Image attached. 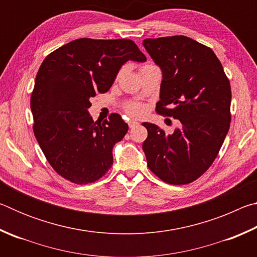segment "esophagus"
Segmentation results:
<instances>
[{
	"label": "esophagus",
	"instance_id": "34e87169",
	"mask_svg": "<svg viewBox=\"0 0 257 257\" xmlns=\"http://www.w3.org/2000/svg\"><path fill=\"white\" fill-rule=\"evenodd\" d=\"M128 124H129L130 128H133V127H135V125H137L138 122H137V121H135V120H130L129 122H128Z\"/></svg>",
	"mask_w": 257,
	"mask_h": 257
}]
</instances>
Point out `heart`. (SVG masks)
I'll use <instances>...</instances> for the list:
<instances>
[{
	"instance_id": "1",
	"label": "heart",
	"mask_w": 257,
	"mask_h": 257,
	"mask_svg": "<svg viewBox=\"0 0 257 257\" xmlns=\"http://www.w3.org/2000/svg\"><path fill=\"white\" fill-rule=\"evenodd\" d=\"M147 66H151V64H145L144 67H147ZM125 111H127L130 115L139 116L144 113V107H143L141 104H137V103L129 104V105L125 106Z\"/></svg>"
}]
</instances>
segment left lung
<instances>
[{
    "label": "left lung",
    "mask_w": 257,
    "mask_h": 257,
    "mask_svg": "<svg viewBox=\"0 0 257 257\" xmlns=\"http://www.w3.org/2000/svg\"><path fill=\"white\" fill-rule=\"evenodd\" d=\"M143 45L162 70L156 112L180 121L171 135L143 123L147 165L164 182L189 184L211 167L229 132V79L214 52L189 37L146 38Z\"/></svg>",
    "instance_id": "obj_1"
}]
</instances>
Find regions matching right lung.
<instances>
[{
  "instance_id": "right-lung-1",
  "label": "right lung",
  "mask_w": 257,
  "mask_h": 257,
  "mask_svg": "<svg viewBox=\"0 0 257 257\" xmlns=\"http://www.w3.org/2000/svg\"><path fill=\"white\" fill-rule=\"evenodd\" d=\"M146 56L130 40L79 38L43 61L30 98L34 134L55 172L75 184L102 178L113 163L112 150L128 132L118 113L103 122L88 108L96 93H106L127 61Z\"/></svg>"
}]
</instances>
